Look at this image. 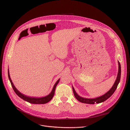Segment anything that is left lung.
Listing matches in <instances>:
<instances>
[{"mask_svg":"<svg viewBox=\"0 0 130 130\" xmlns=\"http://www.w3.org/2000/svg\"><path fill=\"white\" fill-rule=\"evenodd\" d=\"M118 64H119V71L118 73V76L117 77V79H116L115 83L114 85H113L112 87L111 88V89L109 90L107 93H106L105 94L103 95H102L101 96L95 98V99H86V98H83L82 97L79 96V95L76 93V92L75 91L74 88L73 87H72L73 88V91L74 93V95L75 97L76 98V99L79 101L80 102H82V103H86V104H93L95 103H102V102H103L106 100H107L109 98H110L112 94L114 93L115 91L117 89V88L118 87V85L120 81V78H121V65L119 61H118Z\"/></svg>","mask_w":130,"mask_h":130,"instance_id":"1","label":"left lung"}]
</instances>
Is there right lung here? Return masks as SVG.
<instances>
[{
    "label": "right lung",
    "instance_id": "1",
    "mask_svg": "<svg viewBox=\"0 0 130 130\" xmlns=\"http://www.w3.org/2000/svg\"><path fill=\"white\" fill-rule=\"evenodd\" d=\"M8 78L9 79L10 82V83L11 85V86L13 88V91H15V92L16 93V94L18 95V96L21 99H22L23 100H24V101H26L27 102H29L30 103H32V104H45L48 103V102H50L52 98H53L54 94H55V88L57 86V85L58 84L59 79L56 82V83L55 84L53 90L52 91V92H51V93L50 94H48L47 96H45V97H43V98H31V97H28L27 96H26V95H24L23 94H22L20 92H19L17 89H16V88L15 87V86L13 85V83L12 82L11 79L10 78V75H9V69L8 71Z\"/></svg>",
    "mask_w": 130,
    "mask_h": 130
}]
</instances>
